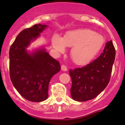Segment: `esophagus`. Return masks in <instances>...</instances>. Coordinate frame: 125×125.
<instances>
[{
  "instance_id": "34e87169",
  "label": "esophagus",
  "mask_w": 125,
  "mask_h": 125,
  "mask_svg": "<svg viewBox=\"0 0 125 125\" xmlns=\"http://www.w3.org/2000/svg\"><path fill=\"white\" fill-rule=\"evenodd\" d=\"M61 69H62V70L63 71H67V67L65 66V65H62Z\"/></svg>"
}]
</instances>
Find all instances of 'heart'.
<instances>
[{
	"label": "heart",
	"mask_w": 125,
	"mask_h": 125,
	"mask_svg": "<svg viewBox=\"0 0 125 125\" xmlns=\"http://www.w3.org/2000/svg\"><path fill=\"white\" fill-rule=\"evenodd\" d=\"M105 44V38L89 29H78L69 31L63 38L54 35L52 45L59 53H63L67 47H72L71 57L77 65H86L102 50Z\"/></svg>",
	"instance_id": "1"
}]
</instances>
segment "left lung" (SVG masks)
<instances>
[{
    "mask_svg": "<svg viewBox=\"0 0 125 125\" xmlns=\"http://www.w3.org/2000/svg\"><path fill=\"white\" fill-rule=\"evenodd\" d=\"M115 56V47L109 41L95 60L81 68L69 70L72 80L71 95L74 101L91 100L106 88L110 80Z\"/></svg>",
    "mask_w": 125,
    "mask_h": 125,
    "instance_id": "left-lung-1",
    "label": "left lung"
}]
</instances>
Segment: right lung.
Here are the masks:
<instances>
[{
	"label": "right lung",
	"instance_id": "1",
	"mask_svg": "<svg viewBox=\"0 0 125 125\" xmlns=\"http://www.w3.org/2000/svg\"><path fill=\"white\" fill-rule=\"evenodd\" d=\"M47 26L35 24L21 31L10 49V76L15 88L24 99L42 102L48 98L51 78L61 69L44 49L29 54L26 48Z\"/></svg>",
	"mask_w": 125,
	"mask_h": 125
}]
</instances>
